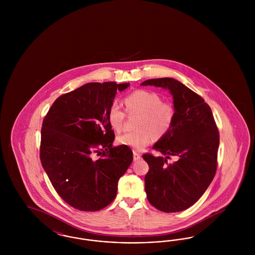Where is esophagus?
<instances>
[{"label":"esophagus","instance_id":"obj_1","mask_svg":"<svg viewBox=\"0 0 255 255\" xmlns=\"http://www.w3.org/2000/svg\"><path fill=\"white\" fill-rule=\"evenodd\" d=\"M133 160H134V161H135V160H138V159H140V158H141V155H140V154H139V153H137V152H135V151H133Z\"/></svg>","mask_w":255,"mask_h":255}]
</instances>
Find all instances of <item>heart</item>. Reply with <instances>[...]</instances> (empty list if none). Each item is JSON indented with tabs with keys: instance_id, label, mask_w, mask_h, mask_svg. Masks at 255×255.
<instances>
[{
	"instance_id": "b5f03b06",
	"label": "heart",
	"mask_w": 255,
	"mask_h": 255,
	"mask_svg": "<svg viewBox=\"0 0 255 255\" xmlns=\"http://www.w3.org/2000/svg\"><path fill=\"white\" fill-rule=\"evenodd\" d=\"M125 110L129 115L138 114L135 127L137 130L125 133L117 138L121 145L129 146L141 151L153 137L160 138L168 133L175 121V108L167 101H162L157 93L136 90L124 97ZM124 111L113 103L107 111V121L111 128L121 132L125 121Z\"/></svg>"
}]
</instances>
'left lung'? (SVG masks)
I'll return each mask as SVG.
<instances>
[{
  "label": "left lung",
  "mask_w": 255,
  "mask_h": 255,
  "mask_svg": "<svg viewBox=\"0 0 255 255\" xmlns=\"http://www.w3.org/2000/svg\"><path fill=\"white\" fill-rule=\"evenodd\" d=\"M141 85L168 89L176 112L169 132L153 146L165 158L150 153L142 156L149 165L144 180L147 199L160 211H182L202 197L216 174L218 128L204 98L178 80L149 79ZM171 156L176 160L168 164Z\"/></svg>",
  "instance_id": "obj_1"
}]
</instances>
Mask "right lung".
<instances>
[{
    "mask_svg": "<svg viewBox=\"0 0 255 255\" xmlns=\"http://www.w3.org/2000/svg\"><path fill=\"white\" fill-rule=\"evenodd\" d=\"M129 83L93 82L58 97L44 118L40 159L61 198L81 211H97L117 196L133 152L113 147L107 111Z\"/></svg>",
    "mask_w": 255,
    "mask_h": 255,
    "instance_id": "1",
    "label": "right lung"
}]
</instances>
